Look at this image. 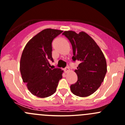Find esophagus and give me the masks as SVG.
Returning <instances> with one entry per match:
<instances>
[{
    "label": "esophagus",
    "instance_id": "34e87169",
    "mask_svg": "<svg viewBox=\"0 0 125 125\" xmlns=\"http://www.w3.org/2000/svg\"><path fill=\"white\" fill-rule=\"evenodd\" d=\"M64 71L65 72V73H68L70 72V68L68 67H66L65 68H64Z\"/></svg>",
    "mask_w": 125,
    "mask_h": 125
}]
</instances>
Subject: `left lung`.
<instances>
[{"label": "left lung", "mask_w": 125, "mask_h": 125, "mask_svg": "<svg viewBox=\"0 0 125 125\" xmlns=\"http://www.w3.org/2000/svg\"><path fill=\"white\" fill-rule=\"evenodd\" d=\"M73 49V62L80 64L74 72L78 80L70 86L74 95L87 97L96 91L101 86L107 73V63L102 51L94 39L85 32L64 31Z\"/></svg>", "instance_id": "8db88e82"}]
</instances>
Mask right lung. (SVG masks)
Instances as JSON below:
<instances>
[{"mask_svg": "<svg viewBox=\"0 0 125 125\" xmlns=\"http://www.w3.org/2000/svg\"><path fill=\"white\" fill-rule=\"evenodd\" d=\"M63 31L45 29L34 36L26 44L20 60L21 74L23 82L33 95L44 98L55 93L63 70L50 68L52 42Z\"/></svg>", "mask_w": 125, "mask_h": 125, "instance_id": "add662e5", "label": "right lung"}]
</instances>
